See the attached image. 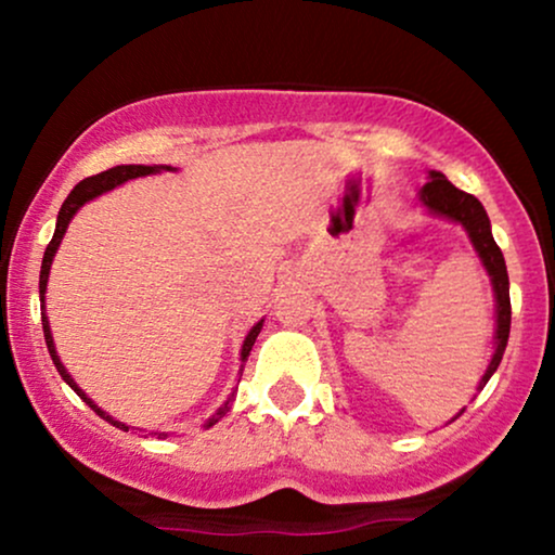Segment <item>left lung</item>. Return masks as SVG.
Instances as JSON below:
<instances>
[{"label":"left lung","instance_id":"1","mask_svg":"<svg viewBox=\"0 0 555 555\" xmlns=\"http://www.w3.org/2000/svg\"><path fill=\"white\" fill-rule=\"evenodd\" d=\"M420 203L428 208L430 214L443 216V219L456 221V224L464 227V232L469 234V242H473L477 258L480 263L486 266L490 284H493V295H495V352L490 358V365L486 375L480 378V391L482 386L488 384L490 375L495 373V367L501 365L503 352H506V341H508V328H512V299H508V273H506V260H503L501 247L495 245L493 232H490V219L482 208V203L477 201L475 195L464 193V190L454 188L441 171H430V180L423 184L420 190ZM464 412V410H462ZM460 412V415H462ZM456 415V417H460ZM456 417H451L454 423Z\"/></svg>","mask_w":555,"mask_h":555}]
</instances>
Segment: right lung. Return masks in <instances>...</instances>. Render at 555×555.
<instances>
[{
	"label": "right lung",
	"mask_w": 555,
	"mask_h": 555,
	"mask_svg": "<svg viewBox=\"0 0 555 555\" xmlns=\"http://www.w3.org/2000/svg\"><path fill=\"white\" fill-rule=\"evenodd\" d=\"M162 169H167V171H169L171 167H143V164H125V167H114V169H106V171H101V175L86 177V180L75 184V188H73V193H69V195H67V201L62 203V208H60V216H56V229H54V237H52V242H49V245H47V253H43V263H41V279H38V292H41V323H43V339H47L49 354H52V360H54L56 371H60L62 380H65V384H67L69 388H73V391L78 393V397H80L82 401H86L88 406H91V410L95 412V415H99V417H104L106 423H112L114 428H119V430H130V425L119 423V420H114L112 415H106V412L101 410L99 404H93V401L86 397V391H82V388H80L78 384H75V380H73V375H69V373L65 371V365H62L60 354H56V349H54V339H52V328H49V318H47V310H43V295H47V282H49V271H52V260H54V253H56V247H60L62 237H65V232H67L69 221H73V216L78 214L80 208L86 206L88 201H93V197H99V195L109 193V190L119 188V184L127 182V180H135V177H145V175H156V171H162ZM260 328H263V321H258L256 326L250 328V334L245 336V341H242V352H240V360H242V362H245V360H247V354H250V349H253V344H256V339H258ZM240 371H242V367H240ZM232 399H234V393H232V397H229V399L224 401V404L219 406V410H216V415L208 417L206 428H211V425H216V423H219L221 417L227 415V412H229V406H232ZM156 436L162 438V436H167V433H156Z\"/></svg>",
	"instance_id": "obj_1"
}]
</instances>
